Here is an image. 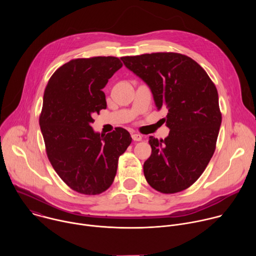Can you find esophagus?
<instances>
[{
  "instance_id": "obj_1",
  "label": "esophagus",
  "mask_w": 256,
  "mask_h": 256,
  "mask_svg": "<svg viewBox=\"0 0 256 256\" xmlns=\"http://www.w3.org/2000/svg\"><path fill=\"white\" fill-rule=\"evenodd\" d=\"M132 138L134 140H140L142 136L140 134H132Z\"/></svg>"
}]
</instances>
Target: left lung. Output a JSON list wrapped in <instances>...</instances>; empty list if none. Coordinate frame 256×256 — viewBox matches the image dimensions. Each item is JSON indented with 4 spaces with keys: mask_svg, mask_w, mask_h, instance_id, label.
Returning <instances> with one entry per match:
<instances>
[{
    "mask_svg": "<svg viewBox=\"0 0 256 256\" xmlns=\"http://www.w3.org/2000/svg\"><path fill=\"white\" fill-rule=\"evenodd\" d=\"M124 66L147 84L168 136H150V158L144 163L148 184L163 194L192 186L202 174L216 149L222 122L218 96L206 70L192 58L176 52L122 58Z\"/></svg>",
    "mask_w": 256,
    "mask_h": 256,
    "instance_id": "8db88e82",
    "label": "left lung"
}]
</instances>
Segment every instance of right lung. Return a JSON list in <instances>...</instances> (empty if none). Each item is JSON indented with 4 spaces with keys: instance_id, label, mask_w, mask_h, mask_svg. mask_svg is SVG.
Here are the masks:
<instances>
[{
    "instance_id": "add662e5",
    "label": "right lung",
    "mask_w": 256,
    "mask_h": 256,
    "mask_svg": "<svg viewBox=\"0 0 256 256\" xmlns=\"http://www.w3.org/2000/svg\"><path fill=\"white\" fill-rule=\"evenodd\" d=\"M122 66L114 56L72 60L44 90L40 126L48 157L64 184L83 194H99L112 184L118 158L132 142L122 128L102 136L91 126L92 116L106 108L102 89Z\"/></svg>"
}]
</instances>
